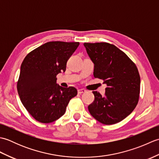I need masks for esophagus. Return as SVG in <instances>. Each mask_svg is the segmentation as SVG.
I'll return each mask as SVG.
<instances>
[{"label": "esophagus", "mask_w": 159, "mask_h": 159, "mask_svg": "<svg viewBox=\"0 0 159 159\" xmlns=\"http://www.w3.org/2000/svg\"><path fill=\"white\" fill-rule=\"evenodd\" d=\"M86 92V90L84 89H78V93H79V94H81L83 93H85Z\"/></svg>", "instance_id": "1"}]
</instances>
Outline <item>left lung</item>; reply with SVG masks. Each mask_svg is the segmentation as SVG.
<instances>
[{"label":"left lung","instance_id":"left-lung-1","mask_svg":"<svg viewBox=\"0 0 159 159\" xmlns=\"http://www.w3.org/2000/svg\"><path fill=\"white\" fill-rule=\"evenodd\" d=\"M94 64L93 76L106 84L104 96L93 92L90 114L100 123L120 122L135 109L139 98L140 76L135 64L116 46L106 42L84 43Z\"/></svg>","mask_w":159,"mask_h":159}]
</instances>
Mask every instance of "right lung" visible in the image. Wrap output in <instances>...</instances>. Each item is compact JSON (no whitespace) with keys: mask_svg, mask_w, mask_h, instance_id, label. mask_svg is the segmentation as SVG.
<instances>
[{"mask_svg":"<svg viewBox=\"0 0 159 159\" xmlns=\"http://www.w3.org/2000/svg\"><path fill=\"white\" fill-rule=\"evenodd\" d=\"M79 42H49L32 50L23 60L17 89L22 104L37 121L51 123L66 112L77 95L74 87L57 84V75L65 72L67 60Z\"/></svg>","mask_w":159,"mask_h":159,"instance_id":"right-lung-1","label":"right lung"}]
</instances>
